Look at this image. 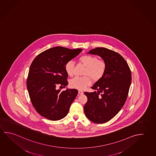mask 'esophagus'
Masks as SVG:
<instances>
[{
  "mask_svg": "<svg viewBox=\"0 0 156 156\" xmlns=\"http://www.w3.org/2000/svg\"><path fill=\"white\" fill-rule=\"evenodd\" d=\"M83 91H82V90H78V94H81V95H82V94H83Z\"/></svg>",
  "mask_w": 156,
  "mask_h": 156,
  "instance_id": "1",
  "label": "esophagus"
}]
</instances>
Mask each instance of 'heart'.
I'll list each match as a JSON object with an SVG mask.
<instances>
[{
  "label": "heart",
  "instance_id": "b5f03b06",
  "mask_svg": "<svg viewBox=\"0 0 156 156\" xmlns=\"http://www.w3.org/2000/svg\"><path fill=\"white\" fill-rule=\"evenodd\" d=\"M80 62L86 67L84 72V77H76L70 81V86L78 90H83L91 84V77L94 80H98L104 76L106 70V63L103 60L92 55H85L79 58ZM74 63L73 61H69L65 65V71L69 76L73 74ZM89 75L88 76H87Z\"/></svg>",
  "mask_w": 156,
  "mask_h": 156
}]
</instances>
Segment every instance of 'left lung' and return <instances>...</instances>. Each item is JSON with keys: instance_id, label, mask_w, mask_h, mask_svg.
I'll list each match as a JSON object with an SVG mask.
<instances>
[{"instance_id": "1", "label": "left lung", "mask_w": 156, "mask_h": 156, "mask_svg": "<svg viewBox=\"0 0 156 156\" xmlns=\"http://www.w3.org/2000/svg\"><path fill=\"white\" fill-rule=\"evenodd\" d=\"M87 54L101 57L106 63V70L91 87L97 92L84 93L87 98L84 106L85 115L94 123H105L114 117L125 104L131 84V71L124 58L114 51L96 48Z\"/></svg>"}]
</instances>
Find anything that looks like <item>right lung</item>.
<instances>
[{
    "label": "right lung",
    "instance_id": "right-lung-1",
    "mask_svg": "<svg viewBox=\"0 0 156 156\" xmlns=\"http://www.w3.org/2000/svg\"><path fill=\"white\" fill-rule=\"evenodd\" d=\"M82 49L56 47L39 54L30 65L27 87L33 107L41 116L60 120L68 114L78 94L77 89H56L58 84L68 85L65 65L76 57Z\"/></svg>",
    "mask_w": 156,
    "mask_h": 156
}]
</instances>
